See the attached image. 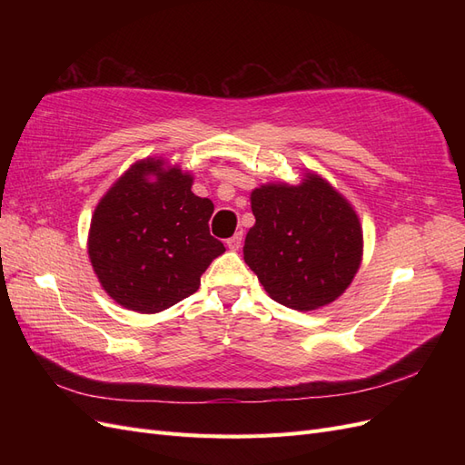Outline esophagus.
Segmentation results:
<instances>
[{"label": "esophagus", "instance_id": "34e87169", "mask_svg": "<svg viewBox=\"0 0 465 465\" xmlns=\"http://www.w3.org/2000/svg\"><path fill=\"white\" fill-rule=\"evenodd\" d=\"M242 238H244V234L242 232H236V234H232L229 241H227V246L231 248V250H238L242 246Z\"/></svg>", "mask_w": 465, "mask_h": 465}]
</instances>
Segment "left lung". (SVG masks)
<instances>
[{
    "label": "left lung",
    "instance_id": "obj_1",
    "mask_svg": "<svg viewBox=\"0 0 465 465\" xmlns=\"http://www.w3.org/2000/svg\"><path fill=\"white\" fill-rule=\"evenodd\" d=\"M254 227L244 262L267 294L294 311H316L341 297L362 260L355 209L328 180L308 173L301 184H263L250 195Z\"/></svg>",
    "mask_w": 465,
    "mask_h": 465
}]
</instances>
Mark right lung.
<instances>
[{"label": "right lung", "mask_w": 465, "mask_h": 465, "mask_svg": "<svg viewBox=\"0 0 465 465\" xmlns=\"http://www.w3.org/2000/svg\"><path fill=\"white\" fill-rule=\"evenodd\" d=\"M193 178L164 159L134 163L98 202L89 258L103 289L120 306L154 314L200 289L224 252L209 234L213 202L192 192Z\"/></svg>", "instance_id": "obj_1"}]
</instances>
